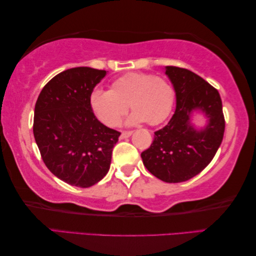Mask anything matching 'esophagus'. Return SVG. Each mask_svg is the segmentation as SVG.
<instances>
[{
    "label": "esophagus",
    "mask_w": 256,
    "mask_h": 256,
    "mask_svg": "<svg viewBox=\"0 0 256 256\" xmlns=\"http://www.w3.org/2000/svg\"><path fill=\"white\" fill-rule=\"evenodd\" d=\"M132 135V132H122L120 135V140H124V138H128Z\"/></svg>",
    "instance_id": "esophagus-1"
}]
</instances>
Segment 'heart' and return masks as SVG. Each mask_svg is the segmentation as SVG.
<instances>
[{
    "mask_svg": "<svg viewBox=\"0 0 256 256\" xmlns=\"http://www.w3.org/2000/svg\"><path fill=\"white\" fill-rule=\"evenodd\" d=\"M90 104L98 119L108 127L118 124L128 104L132 113L128 124L148 121L158 124L172 111L174 90L166 79L150 74L130 72L112 82L111 90L95 88L90 93Z\"/></svg>",
    "mask_w": 256,
    "mask_h": 256,
    "instance_id": "obj_1",
    "label": "heart"
}]
</instances>
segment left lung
Masks as SVG:
<instances>
[{
  "mask_svg": "<svg viewBox=\"0 0 256 256\" xmlns=\"http://www.w3.org/2000/svg\"><path fill=\"white\" fill-rule=\"evenodd\" d=\"M164 72L176 93V111L166 126L154 132L153 143L140 154L150 174L166 182H182L198 174L214 158L224 132L219 92L190 70L168 66ZM194 112L206 124L196 128Z\"/></svg>",
  "mask_w": 256,
  "mask_h": 256,
  "instance_id": "1",
  "label": "left lung"
}]
</instances>
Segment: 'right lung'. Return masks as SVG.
I'll use <instances>...</instances> for the list:
<instances>
[{
  "label": "right lung",
  "instance_id": "right-lung-1",
  "mask_svg": "<svg viewBox=\"0 0 256 256\" xmlns=\"http://www.w3.org/2000/svg\"><path fill=\"white\" fill-rule=\"evenodd\" d=\"M106 70L77 66L50 80L37 98L34 137L51 172L71 186L88 188L110 169L120 132L104 126L90 104Z\"/></svg>",
  "mask_w": 256,
  "mask_h": 256
}]
</instances>
